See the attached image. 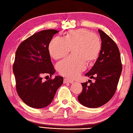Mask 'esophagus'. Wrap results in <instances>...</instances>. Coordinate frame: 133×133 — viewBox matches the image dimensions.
Instances as JSON below:
<instances>
[{"label": "esophagus", "instance_id": "34e87169", "mask_svg": "<svg viewBox=\"0 0 133 133\" xmlns=\"http://www.w3.org/2000/svg\"><path fill=\"white\" fill-rule=\"evenodd\" d=\"M64 83H73L74 81H72L71 79H67V78H64Z\"/></svg>", "mask_w": 133, "mask_h": 133}]
</instances>
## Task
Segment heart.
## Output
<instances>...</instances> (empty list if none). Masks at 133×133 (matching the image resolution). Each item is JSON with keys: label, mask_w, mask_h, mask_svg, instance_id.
Wrapping results in <instances>:
<instances>
[{"label": "heart", "mask_w": 133, "mask_h": 133, "mask_svg": "<svg viewBox=\"0 0 133 133\" xmlns=\"http://www.w3.org/2000/svg\"><path fill=\"white\" fill-rule=\"evenodd\" d=\"M72 49L74 56L62 60L57 64L59 73L74 78L86 69V63L91 64L98 57L101 42L97 35L84 29L72 30L64 38L56 37L49 44V51L54 59L65 57Z\"/></svg>", "instance_id": "obj_1"}]
</instances>
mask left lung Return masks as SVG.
Here are the masks:
<instances>
[{"label": "left lung", "instance_id": "left-lung-1", "mask_svg": "<svg viewBox=\"0 0 133 133\" xmlns=\"http://www.w3.org/2000/svg\"><path fill=\"white\" fill-rule=\"evenodd\" d=\"M101 39L99 57L85 76L93 78L82 83L83 89L77 99L83 105L95 108L104 105L114 96L122 71L119 50L115 42L104 32L98 29ZM95 77H94V76Z\"/></svg>", "mask_w": 133, "mask_h": 133}]
</instances>
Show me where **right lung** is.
<instances>
[{"label": "right lung", "instance_id": "add662e5", "mask_svg": "<svg viewBox=\"0 0 133 133\" xmlns=\"http://www.w3.org/2000/svg\"><path fill=\"white\" fill-rule=\"evenodd\" d=\"M58 31L46 29L37 32L19 45L12 69L17 92L22 101L34 108H42L51 103L63 77L56 76L43 82L42 76L56 72L51 61L49 44Z\"/></svg>", "mask_w": 133, "mask_h": 133}]
</instances>
